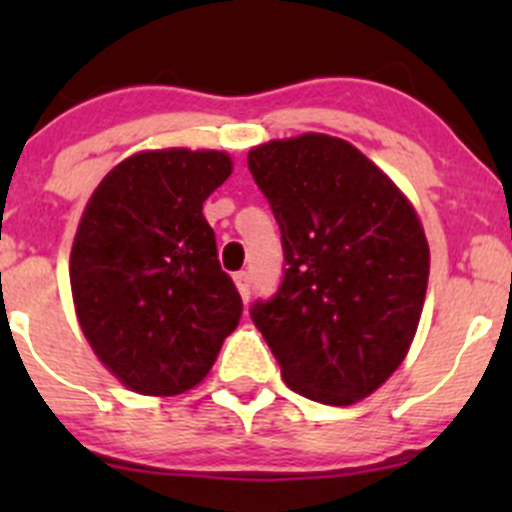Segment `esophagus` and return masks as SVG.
I'll list each match as a JSON object with an SVG mask.
<instances>
[{
	"mask_svg": "<svg viewBox=\"0 0 512 512\" xmlns=\"http://www.w3.org/2000/svg\"><path fill=\"white\" fill-rule=\"evenodd\" d=\"M235 285H237V292H240L242 302H247V299H250V275H247V272H237Z\"/></svg>",
	"mask_w": 512,
	"mask_h": 512,
	"instance_id": "34e87169",
	"label": "esophagus"
}]
</instances>
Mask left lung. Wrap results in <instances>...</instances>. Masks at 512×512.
Masks as SVG:
<instances>
[{
    "label": "left lung",
    "mask_w": 512,
    "mask_h": 512,
    "mask_svg": "<svg viewBox=\"0 0 512 512\" xmlns=\"http://www.w3.org/2000/svg\"><path fill=\"white\" fill-rule=\"evenodd\" d=\"M247 168L282 232L285 275L250 309L297 394L349 406L404 361L428 285L416 210L352 143L324 133L270 141Z\"/></svg>",
    "instance_id": "obj_1"
}]
</instances>
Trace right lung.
Returning a JSON list of instances; mask_svg holds the SVG:
<instances>
[{
  "instance_id": "1",
  "label": "right lung",
  "mask_w": 512,
  "mask_h": 512,
  "mask_svg": "<svg viewBox=\"0 0 512 512\" xmlns=\"http://www.w3.org/2000/svg\"><path fill=\"white\" fill-rule=\"evenodd\" d=\"M232 173L220 151H146L91 195L74 247L81 332L131 391L175 396L208 376L242 317L203 203Z\"/></svg>"
}]
</instances>
